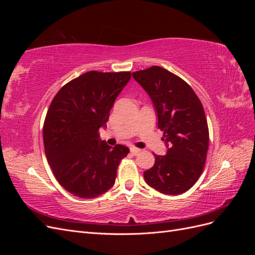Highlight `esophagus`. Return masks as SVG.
<instances>
[{
  "label": "esophagus",
  "instance_id": "1",
  "mask_svg": "<svg viewBox=\"0 0 255 255\" xmlns=\"http://www.w3.org/2000/svg\"><path fill=\"white\" fill-rule=\"evenodd\" d=\"M139 152H140V149H137L135 146H132V148H130V153L134 154V155H136V154H138Z\"/></svg>",
  "mask_w": 255,
  "mask_h": 255
}]
</instances>
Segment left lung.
<instances>
[{
	"instance_id": "8db88e82",
	"label": "left lung",
	"mask_w": 255,
	"mask_h": 255,
	"mask_svg": "<svg viewBox=\"0 0 255 255\" xmlns=\"http://www.w3.org/2000/svg\"><path fill=\"white\" fill-rule=\"evenodd\" d=\"M132 75L151 99L167 146L166 155L154 154L144 181L161 194H183L198 181L206 160L210 137L201 101L186 82L161 67Z\"/></svg>"
}]
</instances>
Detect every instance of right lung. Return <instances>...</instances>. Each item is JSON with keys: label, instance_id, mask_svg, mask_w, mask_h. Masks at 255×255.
I'll use <instances>...</instances> for the list:
<instances>
[{"label": "right lung", "instance_id": "right-lung-1", "mask_svg": "<svg viewBox=\"0 0 255 255\" xmlns=\"http://www.w3.org/2000/svg\"><path fill=\"white\" fill-rule=\"evenodd\" d=\"M130 72L89 71L66 84L54 97L43 126L48 163L58 183L82 199L111 189L128 148L100 139L116 98Z\"/></svg>", "mask_w": 255, "mask_h": 255}]
</instances>
